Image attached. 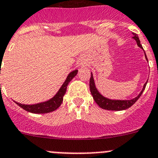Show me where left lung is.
Masks as SVG:
<instances>
[{
  "mask_svg": "<svg viewBox=\"0 0 158 158\" xmlns=\"http://www.w3.org/2000/svg\"><path fill=\"white\" fill-rule=\"evenodd\" d=\"M133 37L132 38H134L135 40L137 42V45L139 47H140L141 49H143V46H142L141 43H140V41H139V38L138 37V35L135 33H132ZM145 57H146V60L148 61V59L146 57V52H145ZM146 83H147V81L143 86V89L142 91L139 93V94L138 95L136 98L133 99H131V100H112V99H109L107 98H105L104 96H102L99 91L97 89L96 86H95L94 80L93 75L91 73V76H90V79H89V89H90V92H91V94L93 96L94 100L95 101L98 105L99 106V107H101L103 109H106V110H113V111H120V110H124V109H127L128 108H130L131 106H132L137 102L138 99L140 98V96L143 94V90L145 89L146 86Z\"/></svg>",
  "mask_w": 158,
  "mask_h": 158,
  "instance_id": "obj_1",
  "label": "left lung"
}]
</instances>
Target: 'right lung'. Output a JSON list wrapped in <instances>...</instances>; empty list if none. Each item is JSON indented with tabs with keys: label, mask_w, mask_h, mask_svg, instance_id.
Here are the masks:
<instances>
[{
	"label": "right lung",
	"mask_w": 158,
	"mask_h": 158,
	"mask_svg": "<svg viewBox=\"0 0 158 158\" xmlns=\"http://www.w3.org/2000/svg\"><path fill=\"white\" fill-rule=\"evenodd\" d=\"M78 70H74L72 72L69 74V76H67L66 80L64 81V82L63 83V85L61 86V87L60 88V89L58 90L57 93L56 94L53 98H52L51 99H49V101H46V102H41V103L35 104V105H23V104L18 103V102H15V103L18 105L19 106H20L22 109H23L24 110L27 111L29 113H51L52 111L56 110L60 106L61 103L63 102V98L64 95L65 94L67 90V86L69 85V83L70 82V81L73 79L75 76L77 75Z\"/></svg>",
	"instance_id": "add662e5"
}]
</instances>
